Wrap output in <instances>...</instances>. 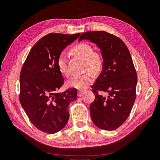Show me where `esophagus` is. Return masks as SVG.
Masks as SVG:
<instances>
[{
  "label": "esophagus",
  "mask_w": 160,
  "mask_h": 160,
  "mask_svg": "<svg viewBox=\"0 0 160 160\" xmlns=\"http://www.w3.org/2000/svg\"><path fill=\"white\" fill-rule=\"evenodd\" d=\"M84 94V93L83 91H78V97L79 98H81V96H83V95Z\"/></svg>",
  "instance_id": "34e87169"
}]
</instances>
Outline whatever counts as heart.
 I'll list each match as a JSON object with an SVG mask.
<instances>
[{
  "instance_id": "obj_1",
  "label": "heart",
  "mask_w": 160,
  "mask_h": 160,
  "mask_svg": "<svg viewBox=\"0 0 160 160\" xmlns=\"http://www.w3.org/2000/svg\"><path fill=\"white\" fill-rule=\"evenodd\" d=\"M72 52L85 61V69L98 74L103 69V59L101 53L93 51L91 45L88 43L81 42L76 45L72 49ZM57 66L61 73L65 77L69 76V71L67 65L66 58L64 54H61L57 59ZM94 75L91 72H88L81 75H74L67 81V85L81 91L85 90L93 83Z\"/></svg>"
}]
</instances>
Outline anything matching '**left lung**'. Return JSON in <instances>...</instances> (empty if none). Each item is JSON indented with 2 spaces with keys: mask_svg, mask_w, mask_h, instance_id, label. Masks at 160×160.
<instances>
[{
  "mask_svg": "<svg viewBox=\"0 0 160 160\" xmlns=\"http://www.w3.org/2000/svg\"><path fill=\"white\" fill-rule=\"evenodd\" d=\"M88 40L101 51L103 67L92 86L95 101L90 105L91 118L97 127L115 130L130 114L136 98L138 77L130 52L118 37L105 31H89L82 34L79 41ZM108 92L105 98L98 91Z\"/></svg>",
  "mask_w": 160,
  "mask_h": 160,
  "instance_id": "1",
  "label": "left lung"
}]
</instances>
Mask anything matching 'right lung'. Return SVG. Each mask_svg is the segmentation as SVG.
Instances as JSON below:
<instances>
[{"label":"right lung","instance_id":"obj_1","mask_svg":"<svg viewBox=\"0 0 160 160\" xmlns=\"http://www.w3.org/2000/svg\"><path fill=\"white\" fill-rule=\"evenodd\" d=\"M81 33H50L34 45L24 62L20 75V102L35 127L47 133H55L68 122V107L77 98V90H59L64 79L57 61L62 51Z\"/></svg>","mask_w":160,"mask_h":160}]
</instances>
